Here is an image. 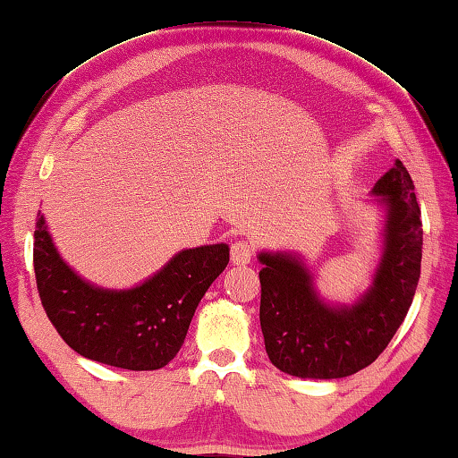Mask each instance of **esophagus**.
<instances>
[{"instance_id": "obj_1", "label": "esophagus", "mask_w": 458, "mask_h": 458, "mask_svg": "<svg viewBox=\"0 0 458 458\" xmlns=\"http://www.w3.org/2000/svg\"><path fill=\"white\" fill-rule=\"evenodd\" d=\"M252 256H254V248L248 240H236L230 248V260L234 266H246L252 260Z\"/></svg>"}]
</instances>
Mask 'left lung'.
Listing matches in <instances>:
<instances>
[{"label":"left lung","instance_id":"obj_1","mask_svg":"<svg viewBox=\"0 0 458 458\" xmlns=\"http://www.w3.org/2000/svg\"><path fill=\"white\" fill-rule=\"evenodd\" d=\"M385 208L382 254L372 284L354 304L324 301L296 252H260V327L266 354L298 378H343L367 369L396 335L420 278L422 220L401 160L372 188Z\"/></svg>","mask_w":458,"mask_h":458}]
</instances>
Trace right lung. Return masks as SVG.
Instances as JSON below:
<instances>
[{
  "mask_svg": "<svg viewBox=\"0 0 458 458\" xmlns=\"http://www.w3.org/2000/svg\"><path fill=\"white\" fill-rule=\"evenodd\" d=\"M230 260L228 244L186 248L128 290L91 284L64 262L38 212L33 270L47 318L65 344L89 360L157 370L184 344L206 290Z\"/></svg>",
  "mask_w": 458,
  "mask_h": 458,
  "instance_id": "right-lung-1",
  "label": "right lung"
}]
</instances>
